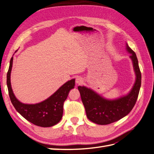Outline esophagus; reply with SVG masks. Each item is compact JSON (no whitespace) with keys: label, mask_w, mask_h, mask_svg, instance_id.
Masks as SVG:
<instances>
[{"label":"esophagus","mask_w":154,"mask_h":154,"mask_svg":"<svg viewBox=\"0 0 154 154\" xmlns=\"http://www.w3.org/2000/svg\"><path fill=\"white\" fill-rule=\"evenodd\" d=\"M83 81H84L83 78H82L81 76H78L76 78V84H82V83L83 82Z\"/></svg>","instance_id":"obj_1"}]
</instances>
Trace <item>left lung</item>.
<instances>
[{
  "label": "left lung",
  "mask_w": 154,
  "mask_h": 154,
  "mask_svg": "<svg viewBox=\"0 0 154 154\" xmlns=\"http://www.w3.org/2000/svg\"><path fill=\"white\" fill-rule=\"evenodd\" d=\"M126 50L133 63L136 81L126 96L115 100H108L85 86H78L87 118L97 124L107 125L120 120L131 112L139 94L142 75L136 53L126 44Z\"/></svg>",
  "instance_id": "obj_1"
}]
</instances>
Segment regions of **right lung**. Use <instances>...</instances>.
<instances>
[{"mask_svg": "<svg viewBox=\"0 0 154 154\" xmlns=\"http://www.w3.org/2000/svg\"><path fill=\"white\" fill-rule=\"evenodd\" d=\"M12 62L13 57L11 58L10 61L7 84L9 97L16 110L26 120L38 126L51 127L58 124L63 114L64 102L66 100L70 90L74 88L75 79L66 82L52 96L41 102L35 104L23 103L16 98L11 87V73Z\"/></svg>", "mask_w": 154, "mask_h": 154, "instance_id": "add662e5", "label": "right lung"}]
</instances>
